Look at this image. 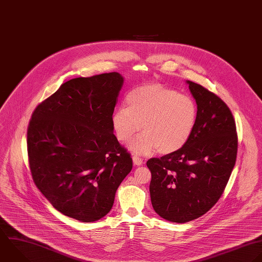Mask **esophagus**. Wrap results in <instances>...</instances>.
Returning <instances> with one entry per match:
<instances>
[{
	"mask_svg": "<svg viewBox=\"0 0 262 262\" xmlns=\"http://www.w3.org/2000/svg\"><path fill=\"white\" fill-rule=\"evenodd\" d=\"M133 161H134V164L137 165V166H140V165L143 164V159L140 158V157L137 156V155L133 156Z\"/></svg>",
	"mask_w": 262,
	"mask_h": 262,
	"instance_id": "esophagus-1",
	"label": "esophagus"
}]
</instances>
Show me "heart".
<instances>
[{
	"label": "heart",
	"instance_id": "heart-1",
	"mask_svg": "<svg viewBox=\"0 0 262 262\" xmlns=\"http://www.w3.org/2000/svg\"><path fill=\"white\" fill-rule=\"evenodd\" d=\"M126 107L117 108L112 125L120 142L128 141L141 127L144 133L129 143L139 154L157 149L170 154L182 149L197 124L198 106L195 100L158 82L145 83L130 90Z\"/></svg>",
	"mask_w": 262,
	"mask_h": 262
}]
</instances>
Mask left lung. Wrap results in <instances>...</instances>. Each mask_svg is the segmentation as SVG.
I'll return each mask as SVG.
<instances>
[{"mask_svg":"<svg viewBox=\"0 0 262 262\" xmlns=\"http://www.w3.org/2000/svg\"><path fill=\"white\" fill-rule=\"evenodd\" d=\"M198 106L196 127L179 151L147 161L151 202L162 219L185 224L210 210L223 195L236 163L238 135L228 105L188 80Z\"/></svg>","mask_w":262,"mask_h":262,"instance_id":"obj_1","label":"left lung"}]
</instances>
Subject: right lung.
I'll use <instances>...</instances> for the list:
<instances>
[{
    "label": "right lung",
    "instance_id": "right-lung-1",
    "mask_svg": "<svg viewBox=\"0 0 262 262\" xmlns=\"http://www.w3.org/2000/svg\"><path fill=\"white\" fill-rule=\"evenodd\" d=\"M122 83L117 72L70 79L36 106L27 127L35 186L54 208L82 223L111 210L133 168L112 125Z\"/></svg>",
    "mask_w": 262,
    "mask_h": 262
}]
</instances>
